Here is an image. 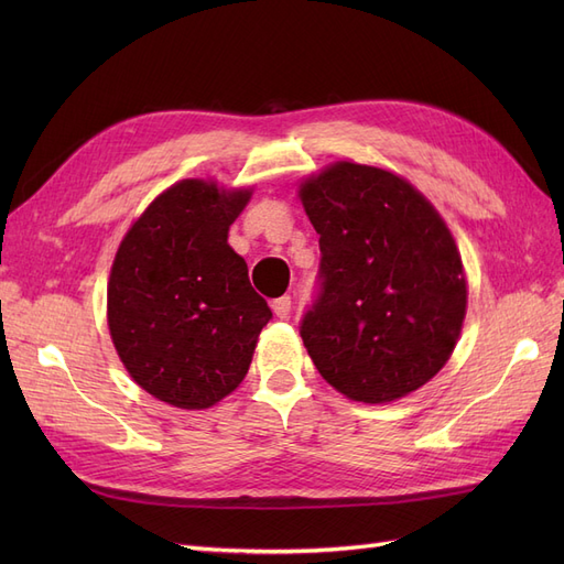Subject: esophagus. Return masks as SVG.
I'll return each mask as SVG.
<instances>
[{
	"mask_svg": "<svg viewBox=\"0 0 564 564\" xmlns=\"http://www.w3.org/2000/svg\"><path fill=\"white\" fill-rule=\"evenodd\" d=\"M289 311H292V299L289 296H280L272 301V313H275L280 319L289 317Z\"/></svg>",
	"mask_w": 564,
	"mask_h": 564,
	"instance_id": "1",
	"label": "esophagus"
}]
</instances>
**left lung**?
I'll list each match as a JSON object with an SVG mask.
<instances>
[{"label":"left lung","instance_id":"8db88e82","mask_svg":"<svg viewBox=\"0 0 564 564\" xmlns=\"http://www.w3.org/2000/svg\"><path fill=\"white\" fill-rule=\"evenodd\" d=\"M319 235V292L301 338L322 379L381 404L429 383L464 327V263L445 220L412 183L336 162L301 183Z\"/></svg>","mask_w":564,"mask_h":564}]
</instances>
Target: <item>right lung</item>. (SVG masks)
Returning a JSON list of instances; mask_svg holds the SVG:
<instances>
[{"label":"right lung","instance_id":"1","mask_svg":"<svg viewBox=\"0 0 564 564\" xmlns=\"http://www.w3.org/2000/svg\"><path fill=\"white\" fill-rule=\"evenodd\" d=\"M251 191L185 178L129 228L108 282L119 360L152 398L207 409L242 383L272 317L228 245Z\"/></svg>","mask_w":564,"mask_h":564}]
</instances>
